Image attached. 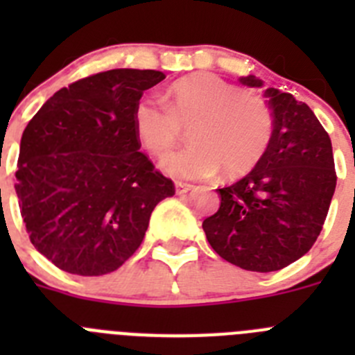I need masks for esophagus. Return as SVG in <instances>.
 <instances>
[{
    "label": "esophagus",
    "instance_id": "esophagus-1",
    "mask_svg": "<svg viewBox=\"0 0 355 355\" xmlns=\"http://www.w3.org/2000/svg\"><path fill=\"white\" fill-rule=\"evenodd\" d=\"M192 188H193V184H190V183H181V181H178V183H175V190H178V193H187V192H190Z\"/></svg>",
    "mask_w": 355,
    "mask_h": 355
}]
</instances>
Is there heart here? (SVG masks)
<instances>
[{
	"mask_svg": "<svg viewBox=\"0 0 355 355\" xmlns=\"http://www.w3.org/2000/svg\"><path fill=\"white\" fill-rule=\"evenodd\" d=\"M167 108L140 99L133 108V130L150 155L163 156L190 126L188 149L163 158V171L183 180L249 172L272 142L274 119L261 97L208 72L181 78L167 90Z\"/></svg>",
	"mask_w": 355,
	"mask_h": 355,
	"instance_id": "1",
	"label": "heart"
}]
</instances>
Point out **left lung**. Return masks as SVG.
Returning <instances> with one entry per match:
<instances>
[{
  "label": "left lung",
  "mask_w": 355,
  "mask_h": 355,
  "mask_svg": "<svg viewBox=\"0 0 355 355\" xmlns=\"http://www.w3.org/2000/svg\"><path fill=\"white\" fill-rule=\"evenodd\" d=\"M241 85L261 89L259 78ZM272 142L245 178L218 188L220 208L202 222L225 261L250 272H275L302 258L318 238L336 188L332 144L313 110L291 94L266 89Z\"/></svg>",
  "instance_id": "1"
}]
</instances>
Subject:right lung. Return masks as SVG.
<instances>
[{"instance_id":"obj_1","label":"right lung","mask_w":355,"mask_h":355,"mask_svg":"<svg viewBox=\"0 0 355 355\" xmlns=\"http://www.w3.org/2000/svg\"><path fill=\"white\" fill-rule=\"evenodd\" d=\"M159 71L112 69L53 94L28 122L15 192L30 240L60 270H117L146 236L153 209L174 196L133 130L144 90Z\"/></svg>"}]
</instances>
